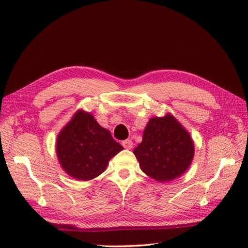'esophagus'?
Here are the masks:
<instances>
[{
  "instance_id": "34e87169",
  "label": "esophagus",
  "mask_w": 248,
  "mask_h": 248,
  "mask_svg": "<svg viewBox=\"0 0 248 248\" xmlns=\"http://www.w3.org/2000/svg\"><path fill=\"white\" fill-rule=\"evenodd\" d=\"M123 146L124 147L125 149H131L133 147V143H132V140H124L123 141Z\"/></svg>"
}]
</instances>
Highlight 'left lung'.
Listing matches in <instances>:
<instances>
[{
  "mask_svg": "<svg viewBox=\"0 0 248 248\" xmlns=\"http://www.w3.org/2000/svg\"><path fill=\"white\" fill-rule=\"evenodd\" d=\"M146 175L160 182L180 177L194 156L191 136L172 117H154L144 130L143 141L133 150Z\"/></svg>",
  "mask_w": 248,
  "mask_h": 248,
  "instance_id": "left-lung-1",
  "label": "left lung"
}]
</instances>
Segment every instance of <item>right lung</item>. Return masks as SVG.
Instances as JSON below:
<instances>
[{"label": "right lung", "mask_w": 248, "mask_h": 248, "mask_svg": "<svg viewBox=\"0 0 248 248\" xmlns=\"http://www.w3.org/2000/svg\"><path fill=\"white\" fill-rule=\"evenodd\" d=\"M93 116L78 110L57 136L56 154L64 170L78 180L102 173L108 161L123 150Z\"/></svg>", "instance_id": "1"}]
</instances>
